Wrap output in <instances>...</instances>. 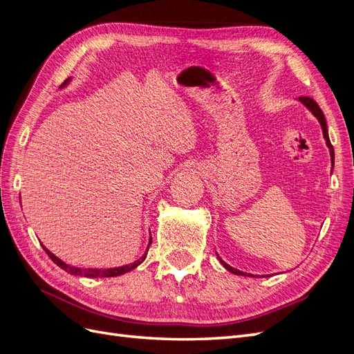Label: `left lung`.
Masks as SVG:
<instances>
[{
  "label": "left lung",
  "mask_w": 354,
  "mask_h": 354,
  "mask_svg": "<svg viewBox=\"0 0 354 354\" xmlns=\"http://www.w3.org/2000/svg\"><path fill=\"white\" fill-rule=\"evenodd\" d=\"M299 102H301L306 108L312 112L316 118H317V121L320 122V127H322V131H324V138L326 140V146L329 147V153H330V162H332V167H334V158H335V155H334V147H332V145H330V140H329V136H328V125H326V120H325V115H324V112L320 111V108H319V104L313 100V99H310V97H299L298 99ZM218 257V255H217ZM218 260H220V263L226 267V269L230 272V273H234V274H239V276H252V274H246V273H243V272H241V270H238V269H233L232 266H229V264H226L224 263L220 257H218Z\"/></svg>",
  "instance_id": "obj_1"
}]
</instances>
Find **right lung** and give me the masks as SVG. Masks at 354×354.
Listing matches in <instances>:
<instances>
[{"label":"right lung","mask_w":354,"mask_h":354,"mask_svg":"<svg viewBox=\"0 0 354 354\" xmlns=\"http://www.w3.org/2000/svg\"><path fill=\"white\" fill-rule=\"evenodd\" d=\"M71 81V78L69 80H66L65 82H63V87H65V85L68 84ZM152 243V238H151V241H149V245ZM42 248H44V251L47 252V255L50 257V259L55 261L59 267H62L63 270H66L68 273H71V274H75V276H84V277H113V276H120V274H124V273H127V272H131L133 269H136V267L138 266V264H142L143 261H145V259H146V254L147 252H145L143 255H142V259H138L137 261H134V263H131V264H127V266H121V267H113V269H80V267H72V266H69V264H66V263H63L60 259H57V257L53 254V252H50L44 245H42Z\"/></svg>","instance_id":"right-lung-1"}]
</instances>
